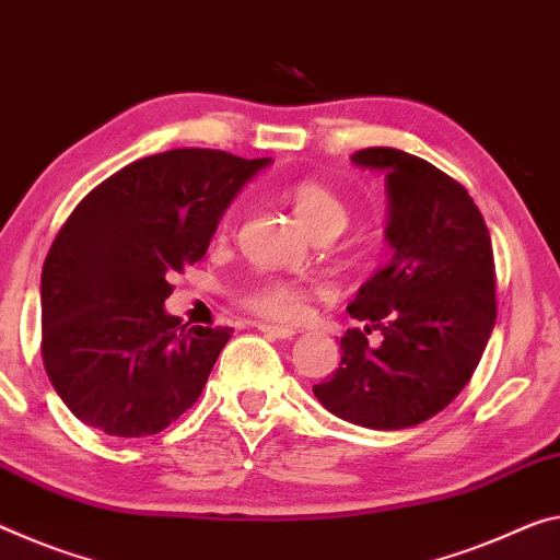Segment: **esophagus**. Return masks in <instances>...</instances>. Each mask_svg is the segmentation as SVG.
Instances as JSON below:
<instances>
[{
	"instance_id": "esophagus-1",
	"label": "esophagus",
	"mask_w": 560,
	"mask_h": 560,
	"mask_svg": "<svg viewBox=\"0 0 560 560\" xmlns=\"http://www.w3.org/2000/svg\"><path fill=\"white\" fill-rule=\"evenodd\" d=\"M255 328L260 330V332H268V335H272V338H278V340H290L292 335L298 332L295 328H290V325H268V323H255Z\"/></svg>"
}]
</instances>
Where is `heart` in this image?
<instances>
[{
  "label": "heart",
  "instance_id": "b5f03b06",
  "mask_svg": "<svg viewBox=\"0 0 560 560\" xmlns=\"http://www.w3.org/2000/svg\"><path fill=\"white\" fill-rule=\"evenodd\" d=\"M288 200L313 237L340 235L350 222V208L330 185L320 179H300L288 190ZM232 212L220 220L218 235L228 237L232 232ZM317 288L300 280L280 278V275H260L240 292V305L270 320H295L305 313L307 300Z\"/></svg>",
  "mask_w": 560,
  "mask_h": 560
}]
</instances>
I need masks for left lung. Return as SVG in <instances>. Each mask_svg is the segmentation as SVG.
<instances>
[{"label": "left lung", "mask_w": 560, "mask_h": 560, "mask_svg": "<svg viewBox=\"0 0 560 560\" xmlns=\"http://www.w3.org/2000/svg\"><path fill=\"white\" fill-rule=\"evenodd\" d=\"M388 175L393 260L358 290L348 313L365 328L340 338V368L313 385L348 423L400 430L441 412L476 373L495 325L490 232L466 187L393 148L352 154ZM384 335L370 347L366 335Z\"/></svg>", "instance_id": "1"}]
</instances>
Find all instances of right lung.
Returning <instances> with one entry per match:
<instances>
[{"instance_id":"1","label":"right lung","mask_w":560,"mask_h":560,"mask_svg":"<svg viewBox=\"0 0 560 560\" xmlns=\"http://www.w3.org/2000/svg\"><path fill=\"white\" fill-rule=\"evenodd\" d=\"M262 160L179 148L135 160L80 200L42 268V360L65 406L117 438L195 406L232 328L165 313L170 278L202 260Z\"/></svg>"}]
</instances>
